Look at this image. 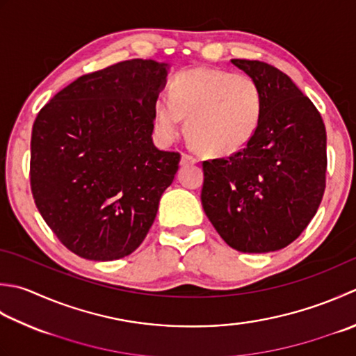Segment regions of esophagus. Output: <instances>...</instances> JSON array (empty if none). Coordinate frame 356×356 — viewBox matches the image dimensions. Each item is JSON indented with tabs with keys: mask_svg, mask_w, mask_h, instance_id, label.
Here are the masks:
<instances>
[{
	"mask_svg": "<svg viewBox=\"0 0 356 356\" xmlns=\"http://www.w3.org/2000/svg\"><path fill=\"white\" fill-rule=\"evenodd\" d=\"M197 162H199V160L194 156H190V154H182V160H180V163H182V165H194Z\"/></svg>",
	"mask_w": 356,
	"mask_h": 356,
	"instance_id": "esophagus-1",
	"label": "esophagus"
}]
</instances>
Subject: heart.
<instances>
[{
	"label": "heart",
	"mask_w": 356,
	"mask_h": 356,
	"mask_svg": "<svg viewBox=\"0 0 356 356\" xmlns=\"http://www.w3.org/2000/svg\"><path fill=\"white\" fill-rule=\"evenodd\" d=\"M264 94L257 81L222 69L196 67L179 72L168 97L154 102V124L165 142L182 132V117L191 140L204 152L228 156L253 140L261 127Z\"/></svg>",
	"instance_id": "obj_1"
}]
</instances>
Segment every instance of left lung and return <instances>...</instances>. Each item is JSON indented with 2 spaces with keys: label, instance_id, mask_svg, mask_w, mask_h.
<instances>
[{
  "label": "left lung",
  "instance_id": "8db88e82",
  "mask_svg": "<svg viewBox=\"0 0 356 356\" xmlns=\"http://www.w3.org/2000/svg\"><path fill=\"white\" fill-rule=\"evenodd\" d=\"M261 86V127L245 148L205 160L202 207L242 253L287 247L316 214L325 190L327 136L315 104L289 75L257 60H232Z\"/></svg>",
  "mask_w": 356,
  "mask_h": 356
}]
</instances>
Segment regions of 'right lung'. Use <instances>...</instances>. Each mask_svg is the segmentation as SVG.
<instances>
[{"label":"right lung","instance_id":"1","mask_svg":"<svg viewBox=\"0 0 356 356\" xmlns=\"http://www.w3.org/2000/svg\"><path fill=\"white\" fill-rule=\"evenodd\" d=\"M168 65L127 60L81 75L46 103L31 138L35 205L66 248L89 261L131 254L148 234L180 154L152 143Z\"/></svg>","mask_w":356,"mask_h":356}]
</instances>
